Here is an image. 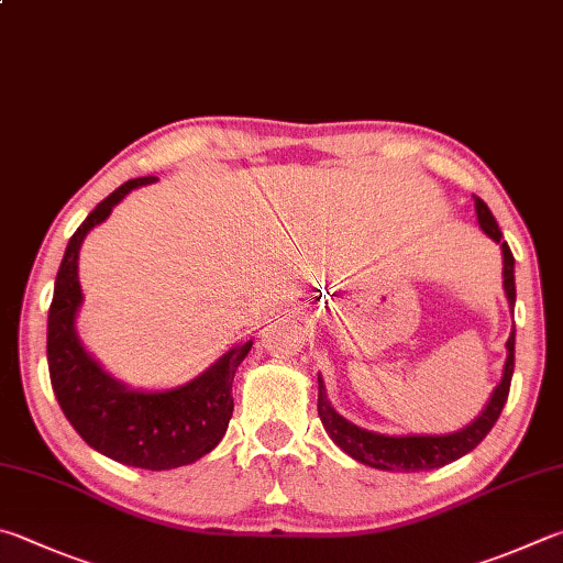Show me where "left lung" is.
Segmentation results:
<instances>
[{"mask_svg": "<svg viewBox=\"0 0 563 563\" xmlns=\"http://www.w3.org/2000/svg\"><path fill=\"white\" fill-rule=\"evenodd\" d=\"M475 213L477 223L489 239L499 243L503 249V278H505V295L509 308H515L517 290H515V255L509 251L507 241L503 239V231H499L493 211L487 209V203L475 197ZM512 372H515V330L509 332L507 340V360L503 369V379L495 386L493 396H489L487 406L483 408L475 421H470L465 428H460L455 433H443V435H384L366 431V428L354 426L346 421L344 416L334 411V406L327 398V388L322 376L317 374V413H320V421L324 426L327 435L342 448V451L354 457L356 463H364L376 470H388V473H421V470H435L443 467L453 460L467 455L473 448L479 445V441L493 431L497 423L499 413L507 404L509 396V384H512Z\"/></svg>", "mask_w": 563, "mask_h": 563, "instance_id": "left-lung-1", "label": "left lung"}]
</instances>
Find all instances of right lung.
Here are the masks:
<instances>
[{
	"mask_svg": "<svg viewBox=\"0 0 563 563\" xmlns=\"http://www.w3.org/2000/svg\"><path fill=\"white\" fill-rule=\"evenodd\" d=\"M155 181L157 177L125 181L70 236L48 308L46 356L60 411L93 451L130 467L172 470L211 453L227 433L233 413L231 384L253 340L231 346L197 379L157 391L115 379L80 342L76 330L84 305L78 280L80 246L132 189Z\"/></svg>",
	"mask_w": 563,
	"mask_h": 563,
	"instance_id": "1",
	"label": "right lung"
}]
</instances>
